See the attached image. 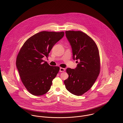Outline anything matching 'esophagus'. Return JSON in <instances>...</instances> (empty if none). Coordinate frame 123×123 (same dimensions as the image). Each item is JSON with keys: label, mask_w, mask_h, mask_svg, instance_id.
I'll list each match as a JSON object with an SVG mask.
<instances>
[{"label": "esophagus", "mask_w": 123, "mask_h": 123, "mask_svg": "<svg viewBox=\"0 0 123 123\" xmlns=\"http://www.w3.org/2000/svg\"><path fill=\"white\" fill-rule=\"evenodd\" d=\"M65 68H60V72H64L65 71Z\"/></svg>", "instance_id": "obj_1"}]
</instances>
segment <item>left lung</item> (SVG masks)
I'll return each mask as SVG.
<instances>
[{"mask_svg": "<svg viewBox=\"0 0 123 123\" xmlns=\"http://www.w3.org/2000/svg\"><path fill=\"white\" fill-rule=\"evenodd\" d=\"M66 34L72 49L74 59L80 60L75 69L68 68V78L64 80L67 90L80 96L88 91L97 79L101 68L98 48L93 40L81 31H67Z\"/></svg>", "mask_w": 123, "mask_h": 123, "instance_id": "8db88e82", "label": "left lung"}]
</instances>
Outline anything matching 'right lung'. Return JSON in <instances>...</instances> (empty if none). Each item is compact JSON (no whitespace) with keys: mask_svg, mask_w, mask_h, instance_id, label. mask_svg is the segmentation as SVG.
Returning <instances> with one entry per match:
<instances>
[{"mask_svg":"<svg viewBox=\"0 0 123 123\" xmlns=\"http://www.w3.org/2000/svg\"><path fill=\"white\" fill-rule=\"evenodd\" d=\"M64 35V31H41L28 39L21 47L16 66L22 83L31 94L40 96L49 91L60 68L50 66L43 58L48 57L54 45Z\"/></svg>","mask_w":123,"mask_h":123,"instance_id":"obj_1","label":"right lung"}]
</instances>
